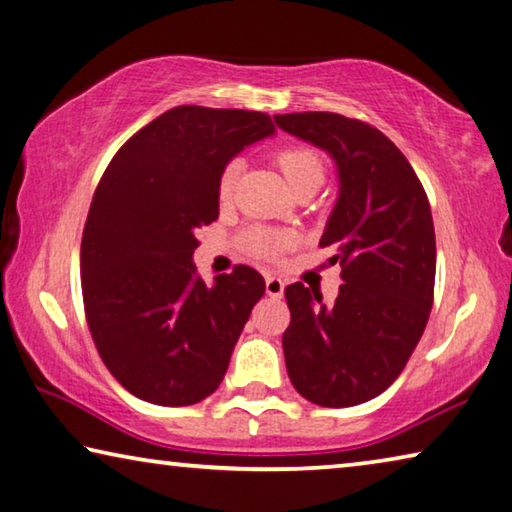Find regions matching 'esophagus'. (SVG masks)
I'll return each instance as SVG.
<instances>
[{"mask_svg":"<svg viewBox=\"0 0 512 512\" xmlns=\"http://www.w3.org/2000/svg\"><path fill=\"white\" fill-rule=\"evenodd\" d=\"M265 292L270 297H276V299L283 295V281L279 279V276H272V274L267 276V279H265Z\"/></svg>","mask_w":512,"mask_h":512,"instance_id":"esophagus-1","label":"esophagus"}]
</instances>
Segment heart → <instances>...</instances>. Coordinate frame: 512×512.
<instances>
[{
	"label": "heart",
	"instance_id": "1",
	"mask_svg": "<svg viewBox=\"0 0 512 512\" xmlns=\"http://www.w3.org/2000/svg\"><path fill=\"white\" fill-rule=\"evenodd\" d=\"M276 165L283 172V177L290 183L292 190H301L306 186H320L324 179V163L315 149L306 145H288L276 152ZM240 177V163L231 161L224 167L217 181V195L222 204H229L236 195ZM292 245V236L286 231L267 229V226H249L240 236V247L247 254L261 258V261H279Z\"/></svg>",
	"mask_w": 512,
	"mask_h": 512
}]
</instances>
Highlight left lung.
Listing matches in <instances>:
<instances>
[{"label":"left lung","instance_id":"left-lung-1","mask_svg":"<svg viewBox=\"0 0 512 512\" xmlns=\"http://www.w3.org/2000/svg\"><path fill=\"white\" fill-rule=\"evenodd\" d=\"M276 127L326 149L340 195L320 247H333L342 286L333 304L292 283L283 333L288 376L301 397L347 408L379 397L404 372L429 322L435 231L429 197L395 142L338 113L274 115Z\"/></svg>","mask_w":512,"mask_h":512}]
</instances>
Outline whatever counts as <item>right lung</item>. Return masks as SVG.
Returning <instances> with one entry per match:
<instances>
[{"mask_svg":"<svg viewBox=\"0 0 512 512\" xmlns=\"http://www.w3.org/2000/svg\"><path fill=\"white\" fill-rule=\"evenodd\" d=\"M272 133L267 113L177 106L102 174L81 238L83 311L108 372L142 401L190 406L220 388L265 279L236 265L206 286L192 254L220 215L226 163Z\"/></svg>","mask_w":512,"mask_h":512,"instance_id":"add662e5","label":"right lung"}]
</instances>
